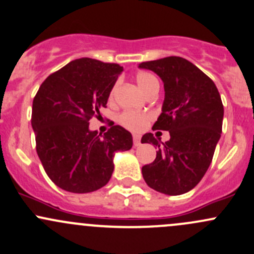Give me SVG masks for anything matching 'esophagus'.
<instances>
[{
	"label": "esophagus",
	"instance_id": "34e87169",
	"mask_svg": "<svg viewBox=\"0 0 254 254\" xmlns=\"http://www.w3.org/2000/svg\"><path fill=\"white\" fill-rule=\"evenodd\" d=\"M132 141H134L135 147H137V146L141 145V138H140V136H138V135L132 136Z\"/></svg>",
	"mask_w": 254,
	"mask_h": 254
}]
</instances>
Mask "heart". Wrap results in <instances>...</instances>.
Segmentation results:
<instances>
[{
    "label": "heart",
    "instance_id": "b5f03b06",
    "mask_svg": "<svg viewBox=\"0 0 254 254\" xmlns=\"http://www.w3.org/2000/svg\"><path fill=\"white\" fill-rule=\"evenodd\" d=\"M136 82H137L138 87L141 91L146 93L152 87L158 85V80L153 74L148 73V71H138L136 74ZM114 90L112 91L113 95ZM149 122V116L142 112H136V111H125L120 113L118 116V123L125 129L130 130V131L138 132L146 127V125Z\"/></svg>",
    "mask_w": 254,
    "mask_h": 254
}]
</instances>
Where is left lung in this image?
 <instances>
[{
	"instance_id": "left-lung-1",
	"label": "left lung",
	"mask_w": 254,
	"mask_h": 254,
	"mask_svg": "<svg viewBox=\"0 0 254 254\" xmlns=\"http://www.w3.org/2000/svg\"><path fill=\"white\" fill-rule=\"evenodd\" d=\"M138 68L154 71L164 84L162 113L153 129L170 134L167 142L151 132L142 136L141 142L158 148L156 159L142 167V176L162 193H186L204 176L220 138V95L213 80L185 58L172 56L142 62Z\"/></svg>"
}]
</instances>
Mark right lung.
<instances>
[{"label": "right lung", "instance_id": "right-lung-1", "mask_svg": "<svg viewBox=\"0 0 254 254\" xmlns=\"http://www.w3.org/2000/svg\"><path fill=\"white\" fill-rule=\"evenodd\" d=\"M122 71L119 64L80 58L40 86L31 125L37 156L58 188L74 193L103 188L113 173L114 153L132 147L131 134L120 125H112L103 136L89 129V120L101 116Z\"/></svg>", "mask_w": 254, "mask_h": 254}]
</instances>
